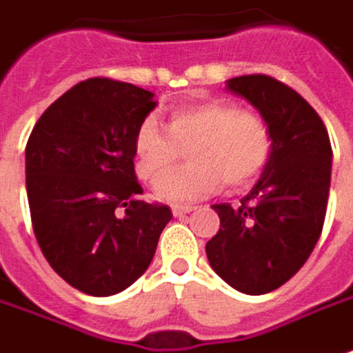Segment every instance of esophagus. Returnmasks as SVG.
I'll return each instance as SVG.
<instances>
[{
    "label": "esophagus",
    "instance_id": "obj_1",
    "mask_svg": "<svg viewBox=\"0 0 353 353\" xmlns=\"http://www.w3.org/2000/svg\"><path fill=\"white\" fill-rule=\"evenodd\" d=\"M192 210H194L192 206H172V216L181 218V216H184V214H190Z\"/></svg>",
    "mask_w": 353,
    "mask_h": 353
}]
</instances>
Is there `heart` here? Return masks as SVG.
Returning a JSON list of instances; mask_svg holds the SVG:
<instances>
[{
    "mask_svg": "<svg viewBox=\"0 0 353 353\" xmlns=\"http://www.w3.org/2000/svg\"><path fill=\"white\" fill-rule=\"evenodd\" d=\"M164 129L153 117L143 119L133 139L135 174L151 181L185 148L192 163L161 175L153 194L186 204L214 192L224 179L230 188L251 184L273 155V135L263 117L239 112L230 100H202L172 110Z\"/></svg>",
    "mask_w": 353,
    "mask_h": 353,
    "instance_id": "obj_1",
    "label": "heart"
}]
</instances>
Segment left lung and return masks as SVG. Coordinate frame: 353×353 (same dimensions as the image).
I'll list each match as a JSON object with an SVG mask.
<instances>
[{
	"instance_id": "1",
	"label": "left lung",
	"mask_w": 353,
	"mask_h": 353,
	"mask_svg": "<svg viewBox=\"0 0 353 353\" xmlns=\"http://www.w3.org/2000/svg\"><path fill=\"white\" fill-rule=\"evenodd\" d=\"M225 90L259 112L273 155L241 204H214L220 230L206 243L212 269L245 294L279 289L319 241L332 172V147L320 116L301 94L265 74L225 80Z\"/></svg>"
}]
</instances>
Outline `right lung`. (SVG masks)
Instances as JSON below:
<instances>
[{
	"instance_id": "1",
	"label": "right lung",
	"mask_w": 353,
	"mask_h": 353,
	"mask_svg": "<svg viewBox=\"0 0 353 353\" xmlns=\"http://www.w3.org/2000/svg\"><path fill=\"white\" fill-rule=\"evenodd\" d=\"M155 94L90 78L39 117L25 147L34 236L70 287L112 296L141 277L169 224V206L147 204L133 167V139Z\"/></svg>"
}]
</instances>
